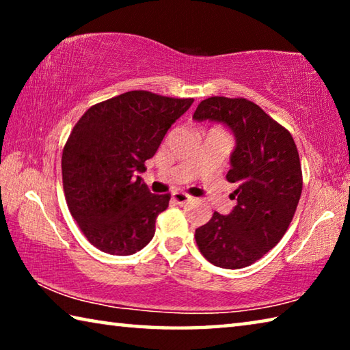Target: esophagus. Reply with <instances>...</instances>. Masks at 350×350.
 Listing matches in <instances>:
<instances>
[{
	"instance_id": "34e87169",
	"label": "esophagus",
	"mask_w": 350,
	"mask_h": 350,
	"mask_svg": "<svg viewBox=\"0 0 350 350\" xmlns=\"http://www.w3.org/2000/svg\"><path fill=\"white\" fill-rule=\"evenodd\" d=\"M173 200L176 204L183 205V204H187V202H189V200H191V196H189V194H187V193L176 191V193H173Z\"/></svg>"
}]
</instances>
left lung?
<instances>
[{"instance_id":"1","label":"left lung","mask_w":350,"mask_h":350,"mask_svg":"<svg viewBox=\"0 0 350 350\" xmlns=\"http://www.w3.org/2000/svg\"><path fill=\"white\" fill-rule=\"evenodd\" d=\"M194 120L222 122L236 148L227 180L238 204L228 216L213 217L194 233L199 252L222 269L248 267L286 234L295 216L303 171L288 129L247 98L208 97L198 105Z\"/></svg>"}]
</instances>
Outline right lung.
<instances>
[{"label": "right lung", "instance_id": "1", "mask_svg": "<svg viewBox=\"0 0 350 350\" xmlns=\"http://www.w3.org/2000/svg\"><path fill=\"white\" fill-rule=\"evenodd\" d=\"M194 98L129 91L91 106L63 148L70 215L98 250L126 256L144 248L171 194H152L137 173Z\"/></svg>", "mask_w": 350, "mask_h": 350}]
</instances>
